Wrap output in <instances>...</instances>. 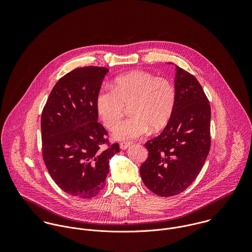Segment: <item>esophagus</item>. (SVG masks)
I'll return each mask as SVG.
<instances>
[{
	"instance_id": "34e87169",
	"label": "esophagus",
	"mask_w": 252,
	"mask_h": 252,
	"mask_svg": "<svg viewBox=\"0 0 252 252\" xmlns=\"http://www.w3.org/2000/svg\"><path fill=\"white\" fill-rule=\"evenodd\" d=\"M130 145H131V143H129V142H121V143L119 144V146H120L121 149H126V148H128Z\"/></svg>"
}]
</instances>
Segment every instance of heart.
I'll list each match as a JSON object with an SVG mask.
<instances>
[{"label": "heart", "instance_id": "1", "mask_svg": "<svg viewBox=\"0 0 252 252\" xmlns=\"http://www.w3.org/2000/svg\"><path fill=\"white\" fill-rule=\"evenodd\" d=\"M177 102L175 85L167 78L156 77L144 71H134L117 76L112 87L102 86L95 105L104 125L112 129L130 106L129 118L113 130L116 139L127 141L142 137L149 128L158 131L171 119Z\"/></svg>", "mask_w": 252, "mask_h": 252}]
</instances>
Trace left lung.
I'll return each instance as SVG.
<instances>
[{
  "label": "left lung",
  "instance_id": "obj_1",
  "mask_svg": "<svg viewBox=\"0 0 252 252\" xmlns=\"http://www.w3.org/2000/svg\"><path fill=\"white\" fill-rule=\"evenodd\" d=\"M177 102L162 133L147 141L148 157L140 173L161 197L183 192L200 174L211 148V105L197 78L177 67Z\"/></svg>",
  "mask_w": 252,
  "mask_h": 252
}]
</instances>
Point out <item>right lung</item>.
I'll return each mask as SVG.
<instances>
[{"label":"right lung","instance_id":"obj_1","mask_svg":"<svg viewBox=\"0 0 252 252\" xmlns=\"http://www.w3.org/2000/svg\"><path fill=\"white\" fill-rule=\"evenodd\" d=\"M105 67H81L54 85L41 112L42 158L55 183L80 199L97 196L105 186L109 159L119 152L98 122L95 99Z\"/></svg>","mask_w":252,"mask_h":252}]
</instances>
